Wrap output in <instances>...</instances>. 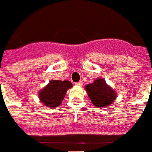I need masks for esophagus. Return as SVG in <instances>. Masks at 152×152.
<instances>
[{
  "instance_id": "34e87169",
  "label": "esophagus",
  "mask_w": 152,
  "mask_h": 152,
  "mask_svg": "<svg viewBox=\"0 0 152 152\" xmlns=\"http://www.w3.org/2000/svg\"><path fill=\"white\" fill-rule=\"evenodd\" d=\"M75 84H76L77 86H79V87H81V86L83 85V82H82V81H79V82H78V83H75Z\"/></svg>"
}]
</instances>
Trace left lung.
<instances>
[{"label":"left lung","mask_w":152,"mask_h":152,"mask_svg":"<svg viewBox=\"0 0 152 152\" xmlns=\"http://www.w3.org/2000/svg\"><path fill=\"white\" fill-rule=\"evenodd\" d=\"M88 98L96 108H106L116 99L117 93L108 85L102 78L95 79L92 83L85 85Z\"/></svg>","instance_id":"obj_1"}]
</instances>
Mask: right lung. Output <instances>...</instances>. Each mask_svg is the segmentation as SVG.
Masks as SVG:
<instances>
[{
    "label": "right lung",
    "mask_w": 152,
    "mask_h": 152,
    "mask_svg": "<svg viewBox=\"0 0 152 152\" xmlns=\"http://www.w3.org/2000/svg\"><path fill=\"white\" fill-rule=\"evenodd\" d=\"M73 87L69 80H51L38 92V98L44 106L53 109L59 106L64 100L68 89Z\"/></svg>",
    "instance_id": "add662e5"
}]
</instances>
